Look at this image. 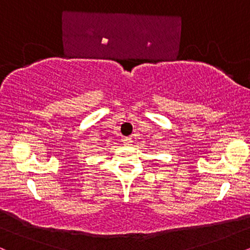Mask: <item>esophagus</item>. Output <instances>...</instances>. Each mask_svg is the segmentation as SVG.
Masks as SVG:
<instances>
[{"mask_svg": "<svg viewBox=\"0 0 250 250\" xmlns=\"http://www.w3.org/2000/svg\"><path fill=\"white\" fill-rule=\"evenodd\" d=\"M131 142H133V140H131V137H125V139H123V143H125V146L131 145Z\"/></svg>", "mask_w": 250, "mask_h": 250, "instance_id": "obj_1", "label": "esophagus"}]
</instances>
